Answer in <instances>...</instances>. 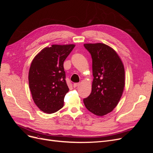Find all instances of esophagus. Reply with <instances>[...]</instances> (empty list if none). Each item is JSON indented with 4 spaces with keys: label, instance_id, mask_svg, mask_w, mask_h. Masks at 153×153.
Wrapping results in <instances>:
<instances>
[{
    "label": "esophagus",
    "instance_id": "1",
    "mask_svg": "<svg viewBox=\"0 0 153 153\" xmlns=\"http://www.w3.org/2000/svg\"><path fill=\"white\" fill-rule=\"evenodd\" d=\"M79 85H80V83H75V84H73V87H78Z\"/></svg>",
    "mask_w": 153,
    "mask_h": 153
}]
</instances>
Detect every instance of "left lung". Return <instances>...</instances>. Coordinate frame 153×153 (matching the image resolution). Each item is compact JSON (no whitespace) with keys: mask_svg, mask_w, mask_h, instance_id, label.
I'll use <instances>...</instances> for the list:
<instances>
[{"mask_svg":"<svg viewBox=\"0 0 153 153\" xmlns=\"http://www.w3.org/2000/svg\"><path fill=\"white\" fill-rule=\"evenodd\" d=\"M92 60L94 76L91 94L84 99L86 108L98 116L111 112L121 99L125 73L115 51L103 43L84 44Z\"/></svg>","mask_w":153,"mask_h":153,"instance_id":"left-lung-1","label":"left lung"}]
</instances>
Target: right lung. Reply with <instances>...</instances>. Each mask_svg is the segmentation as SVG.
<instances>
[{
	"instance_id": "obj_1",
	"label": "right lung",
	"mask_w": 153,
	"mask_h": 153,
	"mask_svg": "<svg viewBox=\"0 0 153 153\" xmlns=\"http://www.w3.org/2000/svg\"><path fill=\"white\" fill-rule=\"evenodd\" d=\"M75 45H53L43 49L32 61L29 84L35 104L45 113L62 108L69 91L63 64Z\"/></svg>"
}]
</instances>
